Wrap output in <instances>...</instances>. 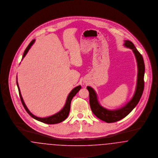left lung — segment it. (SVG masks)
<instances>
[{
	"mask_svg": "<svg viewBox=\"0 0 158 158\" xmlns=\"http://www.w3.org/2000/svg\"><path fill=\"white\" fill-rule=\"evenodd\" d=\"M124 46L133 50L137 60L138 67L136 90L131 100L123 108L113 110H108L103 108L100 105L95 91L91 87H87V90L89 91V102L93 113L98 118H99L100 119L108 123H112L118 121L127 116L138 104L144 90V75L145 67L143 56L134 46L132 42L129 40H125Z\"/></svg>",
	"mask_w": 158,
	"mask_h": 158,
	"instance_id": "obj_1",
	"label": "left lung"
}]
</instances>
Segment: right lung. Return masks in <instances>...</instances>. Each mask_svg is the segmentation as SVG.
Wrapping results in <instances>:
<instances>
[{
    "label": "right lung",
    "instance_id": "1",
    "mask_svg": "<svg viewBox=\"0 0 158 158\" xmlns=\"http://www.w3.org/2000/svg\"><path fill=\"white\" fill-rule=\"evenodd\" d=\"M35 42V40H33L31 42H30V43L28 44V46H27V48H26L25 51H24V53L23 54V59L25 57L26 54L27 53L28 51L29 50V49H30L31 46ZM17 87H18V91H19V97H20V99L21 100V102H22V104L24 106V108H25V110L27 112V113L31 116L33 117L34 119L39 121H40L42 123H45V124H58V123H60L61 122H62L63 121H64L66 118H67L68 116V114H69V110H70V106H71V100L73 98V97L75 96V94L78 93V91H79L81 88V85H78L77 87H75L72 91H71L67 98V101H66V103H65V105L64 106V107L62 108V109L59 111L58 113H56V114L53 115H52V116H49V117H46V118H39V117H37V116H35L33 114H31L30 112V111L28 110V109L27 108L26 105H25V103L23 100V99L22 98V96L21 94V92H20V90H19V86H18V83L17 82Z\"/></svg>",
    "mask_w": 158,
    "mask_h": 158
}]
</instances>
